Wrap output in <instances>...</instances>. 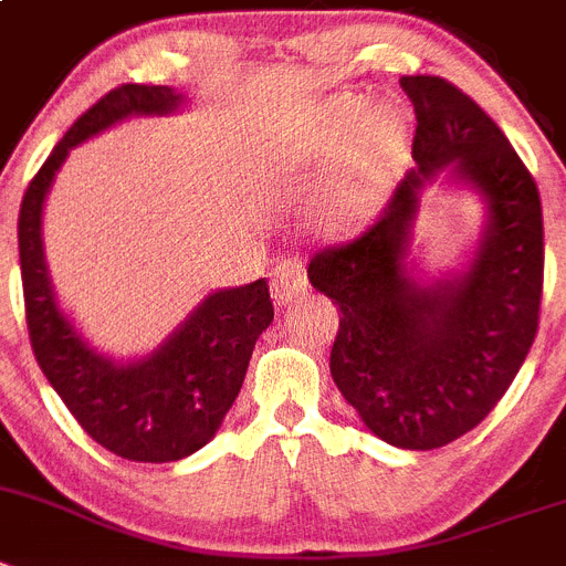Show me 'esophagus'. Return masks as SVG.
Here are the masks:
<instances>
[{"mask_svg":"<svg viewBox=\"0 0 566 566\" xmlns=\"http://www.w3.org/2000/svg\"><path fill=\"white\" fill-rule=\"evenodd\" d=\"M308 272H305V263L300 258H286L280 261L272 272V294L277 303H292L294 297H303L308 294Z\"/></svg>","mask_w":566,"mask_h":566,"instance_id":"1","label":"esophagus"}]
</instances>
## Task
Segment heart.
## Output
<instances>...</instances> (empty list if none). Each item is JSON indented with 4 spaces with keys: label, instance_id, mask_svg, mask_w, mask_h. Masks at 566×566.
<instances>
[{
    "label": "heart",
    "instance_id": "1",
    "mask_svg": "<svg viewBox=\"0 0 566 566\" xmlns=\"http://www.w3.org/2000/svg\"><path fill=\"white\" fill-rule=\"evenodd\" d=\"M365 108L367 103L361 97H345V101L336 103L328 132L319 145V154L331 159L345 151L347 143L359 132V143H356L350 165L319 199V219L328 221V224L354 221L365 210L376 179L398 163L403 143H407V123H403L398 108H376V112L367 114L365 126H361Z\"/></svg>",
    "mask_w": 566,
    "mask_h": 566
}]
</instances>
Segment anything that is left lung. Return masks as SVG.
I'll list each match as a JSON object with an SVG mask.
<instances>
[{
  "mask_svg": "<svg viewBox=\"0 0 566 566\" xmlns=\"http://www.w3.org/2000/svg\"><path fill=\"white\" fill-rule=\"evenodd\" d=\"M401 86L418 168L365 230L317 249L308 277L339 305L331 376L345 401L381 440L427 452L471 432L520 373L542 314L544 224L536 179L483 108L440 75ZM449 161L490 199V230L463 279L421 290L402 272L408 227Z\"/></svg>",
  "mask_w": 566,
  "mask_h": 566,
  "instance_id": "obj_1",
  "label": "left lung"
}]
</instances>
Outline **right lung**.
Listing matches in <instances>:
<instances>
[{
    "label": "right lung",
    "instance_id": "obj_1",
    "mask_svg": "<svg viewBox=\"0 0 566 566\" xmlns=\"http://www.w3.org/2000/svg\"><path fill=\"white\" fill-rule=\"evenodd\" d=\"M181 95L154 83H120L72 123L19 207V263L30 345L83 432L134 463H170L199 452L224 421L255 342L274 319L266 277L216 292L157 354L117 367L97 356L61 314L41 249V205L72 145L128 114H165Z\"/></svg>",
    "mask_w": 566,
    "mask_h": 566
}]
</instances>
